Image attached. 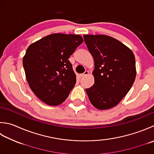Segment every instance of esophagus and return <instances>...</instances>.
Segmentation results:
<instances>
[{
  "instance_id": "obj_1",
  "label": "esophagus",
  "mask_w": 154,
  "mask_h": 154,
  "mask_svg": "<svg viewBox=\"0 0 154 154\" xmlns=\"http://www.w3.org/2000/svg\"><path fill=\"white\" fill-rule=\"evenodd\" d=\"M88 74H89V71H85L83 73L81 74L80 76L81 77H83V76H85V75H88Z\"/></svg>"
}]
</instances>
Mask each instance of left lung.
<instances>
[{"label": "left lung", "mask_w": 154, "mask_h": 154, "mask_svg": "<svg viewBox=\"0 0 154 154\" xmlns=\"http://www.w3.org/2000/svg\"><path fill=\"white\" fill-rule=\"evenodd\" d=\"M85 44L95 62L94 85L85 91L91 104L100 110L116 106L134 83L135 59L130 49L103 35H85Z\"/></svg>", "instance_id": "left-lung-1"}]
</instances>
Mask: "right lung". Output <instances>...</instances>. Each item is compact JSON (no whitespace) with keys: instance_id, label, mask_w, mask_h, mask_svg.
Wrapping results in <instances>:
<instances>
[{"instance_id":"1","label":"right lung","mask_w":154,"mask_h":154,"mask_svg":"<svg viewBox=\"0 0 154 154\" xmlns=\"http://www.w3.org/2000/svg\"><path fill=\"white\" fill-rule=\"evenodd\" d=\"M83 41L79 35L55 33L28 47L23 60L26 80L44 103L56 106L67 98L76 83L68 59Z\"/></svg>"}]
</instances>
